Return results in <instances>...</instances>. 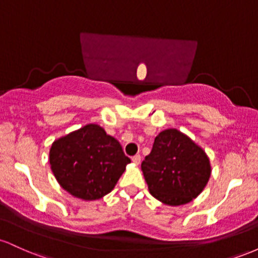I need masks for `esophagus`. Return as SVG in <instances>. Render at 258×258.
Instances as JSON below:
<instances>
[{
	"label": "esophagus",
	"instance_id": "1",
	"mask_svg": "<svg viewBox=\"0 0 258 258\" xmlns=\"http://www.w3.org/2000/svg\"><path fill=\"white\" fill-rule=\"evenodd\" d=\"M132 161L135 162L136 165H139V162H141V155H139V154H137V155H135L132 158Z\"/></svg>",
	"mask_w": 258,
	"mask_h": 258
}]
</instances>
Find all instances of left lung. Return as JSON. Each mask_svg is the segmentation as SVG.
<instances>
[{
	"label": "left lung",
	"instance_id": "1",
	"mask_svg": "<svg viewBox=\"0 0 258 258\" xmlns=\"http://www.w3.org/2000/svg\"><path fill=\"white\" fill-rule=\"evenodd\" d=\"M141 167L150 194L172 206L184 205L197 198L211 174L205 152L174 128L156 136Z\"/></svg>",
	"mask_w": 258,
	"mask_h": 258
}]
</instances>
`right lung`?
Wrapping results in <instances>:
<instances>
[{
  "instance_id": "1",
  "label": "right lung",
  "mask_w": 258,
  "mask_h": 258,
  "mask_svg": "<svg viewBox=\"0 0 258 258\" xmlns=\"http://www.w3.org/2000/svg\"><path fill=\"white\" fill-rule=\"evenodd\" d=\"M49 162L58 183L68 193L96 200L110 193L131 160L116 139L91 123L55 141Z\"/></svg>"
}]
</instances>
